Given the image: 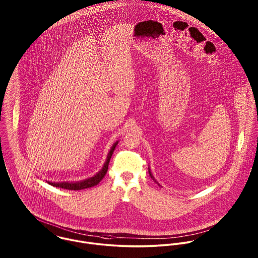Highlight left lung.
I'll return each instance as SVG.
<instances>
[{"instance_id":"left-lung-1","label":"left lung","mask_w":258,"mask_h":258,"mask_svg":"<svg viewBox=\"0 0 258 258\" xmlns=\"http://www.w3.org/2000/svg\"><path fill=\"white\" fill-rule=\"evenodd\" d=\"M148 169H149V175H150V177H151V178H152V179H153V180H154V182H156V183H157V184H159V183H158V182H157V181H156V180H155V178H154V176H153V174H152V173H151V170H150V168H148ZM159 185H160V184H159Z\"/></svg>"}]
</instances>
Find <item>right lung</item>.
Masks as SVG:
<instances>
[{
  "instance_id": "add662e5",
  "label": "right lung",
  "mask_w": 258,
  "mask_h": 258,
  "mask_svg": "<svg viewBox=\"0 0 258 258\" xmlns=\"http://www.w3.org/2000/svg\"><path fill=\"white\" fill-rule=\"evenodd\" d=\"M118 144V141H116L112 147H111L110 151L107 155V158H106V161L102 167V169L96 173L94 176L88 178V179H85V180H82V181H77V182H48L47 183L53 186H56V187H62V188H67V189H72V190H78V189H83V188H87V187H91V186H94L97 184H99V182L104 178V176L106 175L107 173V170H108V165H109V162H110L111 157H112V154L115 150V147L117 146Z\"/></svg>"
}]
</instances>
